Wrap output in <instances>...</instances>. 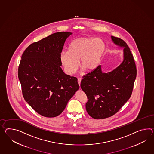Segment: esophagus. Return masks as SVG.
Returning a JSON list of instances; mask_svg holds the SVG:
<instances>
[{"label":"esophagus","mask_w":154,"mask_h":154,"mask_svg":"<svg viewBox=\"0 0 154 154\" xmlns=\"http://www.w3.org/2000/svg\"><path fill=\"white\" fill-rule=\"evenodd\" d=\"M81 79L79 78V79H78V83H79V86H80V85H81Z\"/></svg>","instance_id":"1"}]
</instances>
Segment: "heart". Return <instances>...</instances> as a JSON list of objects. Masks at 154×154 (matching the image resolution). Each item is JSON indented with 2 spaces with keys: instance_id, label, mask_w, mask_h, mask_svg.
Instances as JSON below:
<instances>
[{
  "instance_id": "heart-1",
  "label": "heart",
  "mask_w": 154,
  "mask_h": 154,
  "mask_svg": "<svg viewBox=\"0 0 154 154\" xmlns=\"http://www.w3.org/2000/svg\"><path fill=\"white\" fill-rule=\"evenodd\" d=\"M106 46L98 38L79 37L73 40L68 46V51H62L60 60L66 72L72 75L81 66L87 71L96 69L105 54Z\"/></svg>"
}]
</instances>
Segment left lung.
I'll return each instance as SVG.
<instances>
[{
    "label": "left lung",
    "mask_w": 154,
    "mask_h": 154,
    "mask_svg": "<svg viewBox=\"0 0 154 154\" xmlns=\"http://www.w3.org/2000/svg\"><path fill=\"white\" fill-rule=\"evenodd\" d=\"M115 45L123 48L124 60L112 71L105 73L99 66L84 75L81 87L88 101L86 109L94 119L112 116L131 97L136 77L135 61L128 45L122 39L111 36Z\"/></svg>",
    "instance_id": "left-lung-1"
}]
</instances>
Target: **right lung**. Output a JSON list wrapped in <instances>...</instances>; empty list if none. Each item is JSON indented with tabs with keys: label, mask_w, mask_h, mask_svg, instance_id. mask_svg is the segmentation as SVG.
I'll return each mask as SVG.
<instances>
[{
	"label": "right lung",
	"mask_w": 154,
	"mask_h": 154,
	"mask_svg": "<svg viewBox=\"0 0 154 154\" xmlns=\"http://www.w3.org/2000/svg\"><path fill=\"white\" fill-rule=\"evenodd\" d=\"M72 33L57 32L29 45L22 56L18 78L23 96L43 116L60 115L79 88L77 79L66 75L60 54Z\"/></svg>",
	"instance_id": "1"
}]
</instances>
